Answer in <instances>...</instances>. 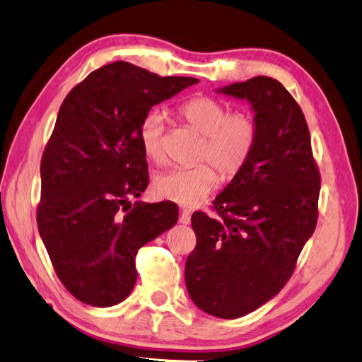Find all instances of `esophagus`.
Returning a JSON list of instances; mask_svg holds the SVG:
<instances>
[{
  "label": "esophagus",
  "instance_id": "esophagus-1",
  "mask_svg": "<svg viewBox=\"0 0 362 362\" xmlns=\"http://www.w3.org/2000/svg\"><path fill=\"white\" fill-rule=\"evenodd\" d=\"M179 221L182 223V225H189V221H192V214H189L188 210H182Z\"/></svg>",
  "mask_w": 362,
  "mask_h": 362
}]
</instances>
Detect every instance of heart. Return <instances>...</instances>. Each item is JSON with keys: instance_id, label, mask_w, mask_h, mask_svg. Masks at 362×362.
Wrapping results in <instances>:
<instances>
[{"instance_id": "b5f03b06", "label": "heart", "mask_w": 362, "mask_h": 362, "mask_svg": "<svg viewBox=\"0 0 362 362\" xmlns=\"http://www.w3.org/2000/svg\"><path fill=\"white\" fill-rule=\"evenodd\" d=\"M177 114L204 136L199 160L212 162L225 179L238 175L252 158L258 139V127L250 114H229L225 104L210 96L192 98L180 104ZM164 129L166 114L150 110L142 118L137 131L144 153L153 163H163L166 158ZM211 165L201 163L194 168L164 170L155 177L153 192L161 199L183 207L199 206L218 185V173Z\"/></svg>"}]
</instances>
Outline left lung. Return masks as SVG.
I'll use <instances>...</instances> for the list:
<instances>
[{
	"label": "left lung",
	"instance_id": "1",
	"mask_svg": "<svg viewBox=\"0 0 362 362\" xmlns=\"http://www.w3.org/2000/svg\"><path fill=\"white\" fill-rule=\"evenodd\" d=\"M216 91L252 106L258 139L214 201L220 218L193 214L185 284L201 310L233 320L266 304L291 277L317 226L321 182L305 117L284 85L258 76Z\"/></svg>",
	"mask_w": 362,
	"mask_h": 362
}]
</instances>
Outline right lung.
Listing matches in <instances>:
<instances>
[{"mask_svg": "<svg viewBox=\"0 0 362 362\" xmlns=\"http://www.w3.org/2000/svg\"><path fill=\"white\" fill-rule=\"evenodd\" d=\"M198 82L115 62L64 98L41 160L37 229L58 279L83 304L127 299L137 250L177 223L174 202L131 206L148 185L137 131L152 106Z\"/></svg>", "mask_w": 362, "mask_h": 362, "instance_id": "1", "label": "right lung"}]
</instances>
